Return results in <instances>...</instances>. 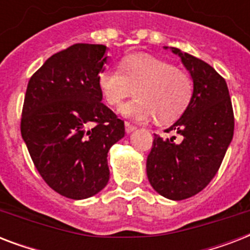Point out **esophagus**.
<instances>
[{
  "instance_id": "1",
  "label": "esophagus",
  "mask_w": 250,
  "mask_h": 250,
  "mask_svg": "<svg viewBox=\"0 0 250 250\" xmlns=\"http://www.w3.org/2000/svg\"><path fill=\"white\" fill-rule=\"evenodd\" d=\"M125 132H127V133L133 132V131L136 129V127H135V125H131L129 122H125Z\"/></svg>"
}]
</instances>
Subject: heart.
Returning a JSON list of instances; mask_svg holds the SVG:
<instances>
[{
  "mask_svg": "<svg viewBox=\"0 0 250 250\" xmlns=\"http://www.w3.org/2000/svg\"><path fill=\"white\" fill-rule=\"evenodd\" d=\"M119 67H107L98 75V88L109 105H118L132 92L136 97L119 107V114L137 122L166 125L188 107L193 93L189 75L167 61L139 53L125 57Z\"/></svg>",
  "mask_w": 250,
  "mask_h": 250,
  "instance_id": "obj_1",
  "label": "heart"
}]
</instances>
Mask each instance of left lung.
<instances>
[{"instance_id":"left-lung-1","label":"left lung","mask_w":250,"mask_h":250,"mask_svg":"<svg viewBox=\"0 0 250 250\" xmlns=\"http://www.w3.org/2000/svg\"><path fill=\"white\" fill-rule=\"evenodd\" d=\"M170 50L189 72L193 93L182 117L166 129L178 133V140L154 135L146 175L157 193L179 201L201 192L215 176L232 141L235 123L226 80L204 61L178 48Z\"/></svg>"}]
</instances>
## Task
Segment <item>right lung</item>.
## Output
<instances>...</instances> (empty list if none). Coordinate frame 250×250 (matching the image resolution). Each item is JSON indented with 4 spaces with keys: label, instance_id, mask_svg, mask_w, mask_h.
<instances>
[{
    "label": "right lung",
    "instance_id": "right-lung-1",
    "mask_svg": "<svg viewBox=\"0 0 250 250\" xmlns=\"http://www.w3.org/2000/svg\"><path fill=\"white\" fill-rule=\"evenodd\" d=\"M105 45L75 44L45 61L29 79L21 132L46 184L72 200L97 194L110 178L107 153L125 122L106 105L98 75Z\"/></svg>",
    "mask_w": 250,
    "mask_h": 250
}]
</instances>
